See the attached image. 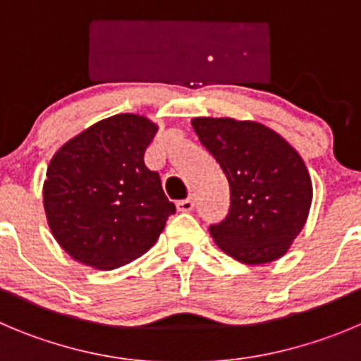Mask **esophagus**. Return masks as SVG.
Listing matches in <instances>:
<instances>
[{"mask_svg": "<svg viewBox=\"0 0 361 361\" xmlns=\"http://www.w3.org/2000/svg\"><path fill=\"white\" fill-rule=\"evenodd\" d=\"M178 210L180 212H190L194 208V200L192 197H187V200H181L176 203Z\"/></svg>", "mask_w": 361, "mask_h": 361, "instance_id": "obj_1", "label": "esophagus"}]
</instances>
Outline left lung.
I'll list each match as a JSON object with an SVG mask.
<instances>
[{"label": "left lung", "mask_w": 361, "mask_h": 361, "mask_svg": "<svg viewBox=\"0 0 361 361\" xmlns=\"http://www.w3.org/2000/svg\"><path fill=\"white\" fill-rule=\"evenodd\" d=\"M192 128L230 183V214L210 226L219 249L245 265L287 255L312 207L313 188L298 151L257 121L194 117Z\"/></svg>", "instance_id": "left-lung-1"}]
</instances>
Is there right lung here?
Returning a JSON list of instances; mask_svg holds the SVG:
<instances>
[{
	"label": "right lung",
	"instance_id": "1",
	"mask_svg": "<svg viewBox=\"0 0 361 361\" xmlns=\"http://www.w3.org/2000/svg\"><path fill=\"white\" fill-rule=\"evenodd\" d=\"M158 126L146 116L117 114L67 140L46 171L42 203L60 247L99 271L149 251L176 207L160 176L144 165Z\"/></svg>",
	"mask_w": 361,
	"mask_h": 361
}]
</instances>
